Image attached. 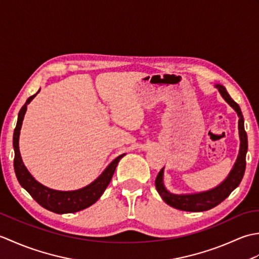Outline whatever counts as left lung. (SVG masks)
<instances>
[{
  "mask_svg": "<svg viewBox=\"0 0 259 259\" xmlns=\"http://www.w3.org/2000/svg\"><path fill=\"white\" fill-rule=\"evenodd\" d=\"M218 91L221 92L222 97L225 99L230 107H232L237 115L239 117L238 120V130H239V139H240V148L239 153L236 160L232 171L229 172L228 177L225 179L221 185H218L214 188L198 192V194H188V195H176L166 189L163 185V168L159 171L157 178H156V188L161 196L163 201L168 203L176 209L184 211H206L216 207L222 201H224L226 198L232 194V191L237 188L240 184L241 179L244 177L245 168H246V153L247 148H248V141H247V134L244 128V117L241 113V110L239 106L236 103L230 96L228 95L227 90L225 89L224 85L216 84Z\"/></svg>",
  "mask_w": 259,
  "mask_h": 259,
  "instance_id": "1",
  "label": "left lung"
}]
</instances>
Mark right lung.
<instances>
[{
    "label": "right lung",
    "instance_id": "obj_1",
    "mask_svg": "<svg viewBox=\"0 0 259 259\" xmlns=\"http://www.w3.org/2000/svg\"><path fill=\"white\" fill-rule=\"evenodd\" d=\"M38 92H40V90H38L35 95H33L27 99L24 106L21 108L18 117V123H16V126L14 129L13 147L14 170L16 178H18L20 185L32 196L33 199L43 208L48 209V210L56 213H69L80 211L82 209H85L93 205V203L101 197L108 185L110 184V181H111V178L114 174L115 168L118 166L119 160L125 155V153L115 158L114 160L104 169V171L93 181V183L83 187V188L81 189L72 191H60L50 189L48 188V187L41 185L40 183H37V181L32 177L29 170L26 169L23 161H22L19 149V138L22 121L24 119L27 104L33 100V98H34Z\"/></svg>",
    "mask_w": 259,
    "mask_h": 259
}]
</instances>
